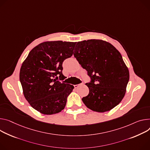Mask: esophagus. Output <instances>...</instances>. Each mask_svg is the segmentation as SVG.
<instances>
[{
	"mask_svg": "<svg viewBox=\"0 0 150 150\" xmlns=\"http://www.w3.org/2000/svg\"><path fill=\"white\" fill-rule=\"evenodd\" d=\"M83 85H84V83H81V84H76V85H74V87H75V88H78L79 86H83Z\"/></svg>",
	"mask_w": 150,
	"mask_h": 150,
	"instance_id": "esophagus-1",
	"label": "esophagus"
}]
</instances>
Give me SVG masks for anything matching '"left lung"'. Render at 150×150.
Listing matches in <instances>:
<instances>
[{"instance_id":"left-lung-1","label":"left lung","mask_w":150,"mask_h":150,"mask_svg":"<svg viewBox=\"0 0 150 150\" xmlns=\"http://www.w3.org/2000/svg\"><path fill=\"white\" fill-rule=\"evenodd\" d=\"M74 53L87 71L89 93L82 99L91 110L110 111L123 99L129 80V72L120 52L110 43L99 39L77 42Z\"/></svg>"}]
</instances>
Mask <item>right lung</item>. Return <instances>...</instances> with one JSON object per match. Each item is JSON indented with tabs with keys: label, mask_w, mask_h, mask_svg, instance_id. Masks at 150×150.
I'll use <instances>...</instances> for the list:
<instances>
[{
	"label": "right lung",
	"mask_w": 150,
	"mask_h": 150,
	"mask_svg": "<svg viewBox=\"0 0 150 150\" xmlns=\"http://www.w3.org/2000/svg\"><path fill=\"white\" fill-rule=\"evenodd\" d=\"M76 42L48 41L33 48L23 63L20 80L25 99L35 110L51 115L64 108L74 86L60 82L63 61L71 57Z\"/></svg>",
	"instance_id": "add662e5"
}]
</instances>
